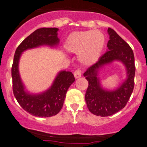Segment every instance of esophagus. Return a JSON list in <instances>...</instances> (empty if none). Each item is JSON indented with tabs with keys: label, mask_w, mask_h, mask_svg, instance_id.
I'll list each match as a JSON object with an SVG mask.
<instances>
[{
	"label": "esophagus",
	"mask_w": 147,
	"mask_h": 147,
	"mask_svg": "<svg viewBox=\"0 0 147 147\" xmlns=\"http://www.w3.org/2000/svg\"><path fill=\"white\" fill-rule=\"evenodd\" d=\"M82 72L80 69H78V70H75V72H74V76H75V78H79L81 77Z\"/></svg>",
	"instance_id": "34e87169"
}]
</instances>
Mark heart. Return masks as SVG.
Returning <instances> with one entry per match:
<instances>
[{"label":"heart","instance_id":"1","mask_svg":"<svg viewBox=\"0 0 147 147\" xmlns=\"http://www.w3.org/2000/svg\"><path fill=\"white\" fill-rule=\"evenodd\" d=\"M105 38L98 30L71 33L64 47L69 53H78V59L86 65H92L100 59L105 47Z\"/></svg>","mask_w":147,"mask_h":147}]
</instances>
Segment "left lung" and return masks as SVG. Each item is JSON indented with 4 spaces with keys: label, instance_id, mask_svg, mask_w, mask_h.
<instances>
[{
    "label": "left lung",
    "instance_id": "obj_1",
    "mask_svg": "<svg viewBox=\"0 0 147 147\" xmlns=\"http://www.w3.org/2000/svg\"><path fill=\"white\" fill-rule=\"evenodd\" d=\"M108 33L110 36L107 44L108 51L83 74L88 82L85 95L87 107L91 113L100 116H111L125 108L135 84L136 67L133 50L114 30L108 28ZM113 60H120L125 64L128 78L117 90L108 91L100 86L97 73L102 66Z\"/></svg>",
    "mask_w": 147,
    "mask_h": 147
}]
</instances>
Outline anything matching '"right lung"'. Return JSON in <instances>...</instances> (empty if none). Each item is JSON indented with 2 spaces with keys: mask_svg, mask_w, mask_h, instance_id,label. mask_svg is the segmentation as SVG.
<instances>
[{
  "mask_svg": "<svg viewBox=\"0 0 147 147\" xmlns=\"http://www.w3.org/2000/svg\"><path fill=\"white\" fill-rule=\"evenodd\" d=\"M58 30L57 28L36 30L21 42L14 53L11 67L13 93L20 105L33 116L50 117L57 114L63 107L67 90L75 80L72 72L61 71L56 76L52 86L39 94H31L26 92L21 80L18 64L22 53L42 45H57L59 42Z\"/></svg>",
  "mask_w": 147,
  "mask_h": 147,
  "instance_id": "right-lung-1",
  "label": "right lung"
}]
</instances>
